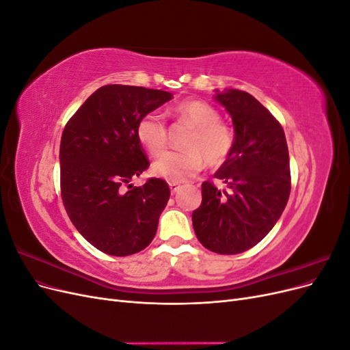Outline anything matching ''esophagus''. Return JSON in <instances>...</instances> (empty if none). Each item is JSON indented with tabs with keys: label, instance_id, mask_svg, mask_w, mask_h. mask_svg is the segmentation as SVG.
I'll list each match as a JSON object with an SVG mask.
<instances>
[{
	"label": "esophagus",
	"instance_id": "obj_1",
	"mask_svg": "<svg viewBox=\"0 0 350 350\" xmlns=\"http://www.w3.org/2000/svg\"><path fill=\"white\" fill-rule=\"evenodd\" d=\"M179 187H181V185H179L178 183H169V188H171L172 193H176L178 189H179Z\"/></svg>",
	"mask_w": 350,
	"mask_h": 350
}]
</instances>
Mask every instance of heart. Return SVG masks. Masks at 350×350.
I'll return each instance as SVG.
<instances>
[{
    "label": "heart",
    "instance_id": "b5f03b06",
    "mask_svg": "<svg viewBox=\"0 0 350 350\" xmlns=\"http://www.w3.org/2000/svg\"><path fill=\"white\" fill-rule=\"evenodd\" d=\"M178 121L191 125L184 150L167 152L152 166V172L171 183H183L198 174L207 162L219 167L228 162L235 147V133L220 121L219 111L204 100H185L175 108ZM137 140L152 156L167 146V125L157 113H146L135 126Z\"/></svg>",
    "mask_w": 350,
    "mask_h": 350
}]
</instances>
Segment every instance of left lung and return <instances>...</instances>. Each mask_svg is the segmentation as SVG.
<instances>
[{"instance_id":"8db88e82","label":"left lung","mask_w":350,"mask_h":350,"mask_svg":"<svg viewBox=\"0 0 350 350\" xmlns=\"http://www.w3.org/2000/svg\"><path fill=\"white\" fill-rule=\"evenodd\" d=\"M215 99L232 116L237 142L215 174L228 189L203 183L193 226L203 247L232 256L257 245L282 216L291 194L289 150L280 122L250 93L226 89Z\"/></svg>"}]
</instances>
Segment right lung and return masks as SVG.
Instances as JSON below:
<instances>
[{"label":"right lung","mask_w":350,"mask_h":350,"mask_svg":"<svg viewBox=\"0 0 350 350\" xmlns=\"http://www.w3.org/2000/svg\"><path fill=\"white\" fill-rule=\"evenodd\" d=\"M171 99L165 90L107 84L90 94L62 131V203L81 237L109 256H131L156 235L171 189L159 178L142 187L130 184L149 167L135 126Z\"/></svg>","instance_id":"1"}]
</instances>
